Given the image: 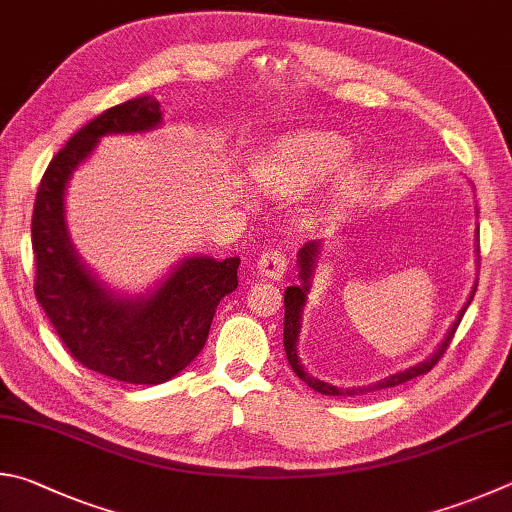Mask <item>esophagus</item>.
<instances>
[{"mask_svg": "<svg viewBox=\"0 0 512 512\" xmlns=\"http://www.w3.org/2000/svg\"><path fill=\"white\" fill-rule=\"evenodd\" d=\"M257 273L268 277V280H280L286 273V255L280 248H268L262 257L257 259Z\"/></svg>", "mask_w": 512, "mask_h": 512, "instance_id": "esophagus-1", "label": "esophagus"}]
</instances>
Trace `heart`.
<instances>
[{
  "label": "heart",
  "mask_w": 512,
  "mask_h": 512,
  "mask_svg": "<svg viewBox=\"0 0 512 512\" xmlns=\"http://www.w3.org/2000/svg\"><path fill=\"white\" fill-rule=\"evenodd\" d=\"M349 156L351 145L345 138L338 134L313 132L297 136L293 141L277 145L275 150L259 156L253 167H250V174L264 188L300 190L327 179ZM358 181L360 170L351 167V170L340 176L338 190L347 192Z\"/></svg>",
  "instance_id": "heart-1"
}]
</instances>
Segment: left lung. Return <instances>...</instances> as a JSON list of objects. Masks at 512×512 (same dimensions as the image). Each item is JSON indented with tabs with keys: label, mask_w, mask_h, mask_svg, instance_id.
Returning <instances> with one entry per match:
<instances>
[{
	"label": "left lung",
	"mask_w": 512,
	"mask_h": 512,
	"mask_svg": "<svg viewBox=\"0 0 512 512\" xmlns=\"http://www.w3.org/2000/svg\"><path fill=\"white\" fill-rule=\"evenodd\" d=\"M477 257H479V228H477ZM320 250H322V241L320 239H313V241H306V244L300 248V253H297V268H300V284L295 286H288L284 291V351H286V358H288V365L297 374V378H302L306 385L315 392H320L324 396H356V394H365V392H374V389H385V387H396L401 383H407V380H412L421 374H427L436 362L441 360V356L445 353V349L450 347L454 331H457L459 322L463 318V313L472 302V297H475L477 291V284L472 286L470 297L463 309L459 311L457 320L448 331V336L443 338V342L439 345L430 358H425L423 362H418V365H412L410 369H403V371H396V374L387 376L383 380H376V383L371 385H360V387H336L331 383H324V380L309 376L306 374L304 365L300 362V356H297V338H300V329H302V311H304V304H306V295H309V288H311V280H313V273H315V266H318V259H320ZM479 262V259H477Z\"/></svg>",
	"instance_id": "1"
}]
</instances>
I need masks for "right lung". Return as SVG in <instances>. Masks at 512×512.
I'll return each instance as SVG.
<instances>
[{"label": "right lung", "mask_w": 512, "mask_h": 512, "mask_svg": "<svg viewBox=\"0 0 512 512\" xmlns=\"http://www.w3.org/2000/svg\"><path fill=\"white\" fill-rule=\"evenodd\" d=\"M163 123L159 100L141 96L102 111L53 156L33 208L35 297L80 365L132 385H159L199 356L221 302L237 288L239 257H185L145 295H120L82 262L69 237L64 192L102 136L145 134Z\"/></svg>", "instance_id": "1"}]
</instances>
